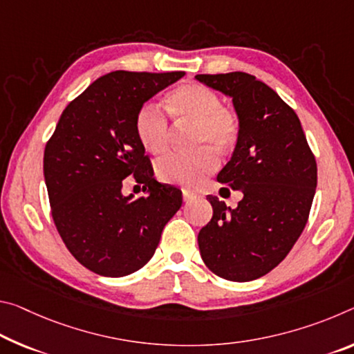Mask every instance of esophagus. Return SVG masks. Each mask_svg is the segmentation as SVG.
Segmentation results:
<instances>
[{
  "instance_id": "obj_1",
  "label": "esophagus",
  "mask_w": 354,
  "mask_h": 354,
  "mask_svg": "<svg viewBox=\"0 0 354 354\" xmlns=\"http://www.w3.org/2000/svg\"><path fill=\"white\" fill-rule=\"evenodd\" d=\"M183 198H184V201H186V203H189V201H192L195 198V195L190 194L189 190H183Z\"/></svg>"
}]
</instances>
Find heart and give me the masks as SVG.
<instances>
[{
	"instance_id": "obj_1",
	"label": "heart",
	"mask_w": 354,
	"mask_h": 354,
	"mask_svg": "<svg viewBox=\"0 0 354 354\" xmlns=\"http://www.w3.org/2000/svg\"><path fill=\"white\" fill-rule=\"evenodd\" d=\"M167 109L179 124H194V143L225 151L236 143L238 118L221 104V97L198 83H184L167 96ZM138 142L151 154H162L170 145L171 127L159 106L143 105L136 118ZM218 165L216 154L203 148L189 154H170L157 162L162 181L195 187Z\"/></svg>"
}]
</instances>
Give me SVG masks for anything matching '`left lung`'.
<instances>
[{
    "label": "left lung",
    "mask_w": 354,
    "mask_h": 354,
    "mask_svg": "<svg viewBox=\"0 0 354 354\" xmlns=\"http://www.w3.org/2000/svg\"><path fill=\"white\" fill-rule=\"evenodd\" d=\"M195 78L232 97L238 138L217 181L243 192L232 209L207 195L212 218L198 233L205 265L218 277L249 282L276 268L304 230L317 189V162L298 115L245 72Z\"/></svg>",
    "instance_id": "1"
}]
</instances>
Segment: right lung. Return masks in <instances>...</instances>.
Here are the masks:
<instances>
[{
	"mask_svg": "<svg viewBox=\"0 0 354 354\" xmlns=\"http://www.w3.org/2000/svg\"><path fill=\"white\" fill-rule=\"evenodd\" d=\"M181 77L116 71L97 78L66 106L44 151L56 230L75 260L99 276H129L147 265L183 205L181 190L154 179L136 132L145 102ZM129 176L144 184L147 198L122 194Z\"/></svg>",
	"mask_w": 354,
	"mask_h": 354,
	"instance_id": "1",
	"label": "right lung"
}]
</instances>
